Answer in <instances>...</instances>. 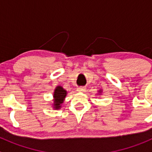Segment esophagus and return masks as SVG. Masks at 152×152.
I'll return each instance as SVG.
<instances>
[{
  "mask_svg": "<svg viewBox=\"0 0 152 152\" xmlns=\"http://www.w3.org/2000/svg\"><path fill=\"white\" fill-rule=\"evenodd\" d=\"M85 87H79L77 88L78 92H85Z\"/></svg>",
  "mask_w": 152,
  "mask_h": 152,
  "instance_id": "obj_1",
  "label": "esophagus"
}]
</instances>
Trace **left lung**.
Returning <instances> with one entry per match:
<instances>
[{"label": "left lung", "instance_id": "left-lung-1", "mask_svg": "<svg viewBox=\"0 0 152 152\" xmlns=\"http://www.w3.org/2000/svg\"><path fill=\"white\" fill-rule=\"evenodd\" d=\"M99 93H102V90H99Z\"/></svg>", "mask_w": 152, "mask_h": 152}]
</instances>
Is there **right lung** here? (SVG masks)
Listing matches in <instances>:
<instances>
[{
    "label": "right lung",
    "instance_id": "right-lung-1",
    "mask_svg": "<svg viewBox=\"0 0 152 152\" xmlns=\"http://www.w3.org/2000/svg\"><path fill=\"white\" fill-rule=\"evenodd\" d=\"M67 96V91L61 86H57L53 93V108L59 110L62 107L64 100Z\"/></svg>",
    "mask_w": 152,
    "mask_h": 152
}]
</instances>
